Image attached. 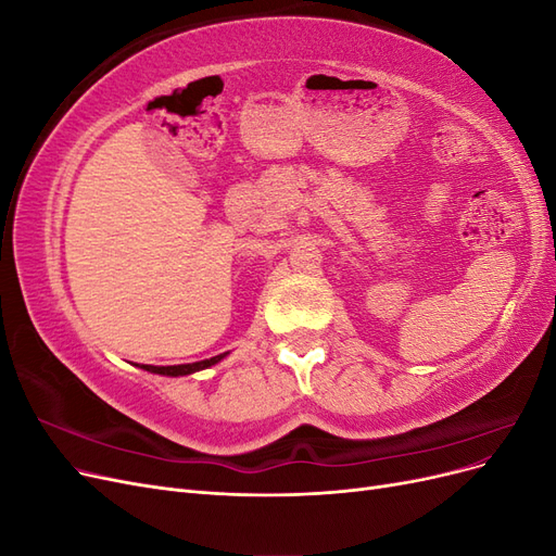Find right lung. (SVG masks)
<instances>
[{"mask_svg":"<svg viewBox=\"0 0 556 556\" xmlns=\"http://www.w3.org/2000/svg\"><path fill=\"white\" fill-rule=\"evenodd\" d=\"M227 357V352H223V355H215L211 359H204V362H194V364H178V366H150V364H143L141 368H146V371L150 374H160V376H190V374H197L201 371V368H208L213 364H217L220 359Z\"/></svg>","mask_w":556,"mask_h":556,"instance_id":"1","label":"right lung"}]
</instances>
